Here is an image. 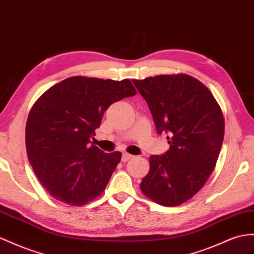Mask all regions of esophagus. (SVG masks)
Here are the masks:
<instances>
[{
	"label": "esophagus",
	"mask_w": 254,
	"mask_h": 254,
	"mask_svg": "<svg viewBox=\"0 0 254 254\" xmlns=\"http://www.w3.org/2000/svg\"><path fill=\"white\" fill-rule=\"evenodd\" d=\"M133 158V155L132 154H128V153H123L122 154V158H121V161L122 162H127V161H128L129 159H132Z\"/></svg>",
	"instance_id": "34e87169"
}]
</instances>
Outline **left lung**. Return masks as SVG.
<instances>
[{"label": "left lung", "instance_id": "8db88e82", "mask_svg": "<svg viewBox=\"0 0 254 254\" xmlns=\"http://www.w3.org/2000/svg\"><path fill=\"white\" fill-rule=\"evenodd\" d=\"M146 100L158 134L167 133L170 149L151 155L140 190L162 206L193 197L216 166L224 137V118L216 99L196 78L159 75L132 80Z\"/></svg>", "mask_w": 254, "mask_h": 254}]
</instances>
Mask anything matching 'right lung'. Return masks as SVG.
Listing matches in <instances>:
<instances>
[{
  "mask_svg": "<svg viewBox=\"0 0 254 254\" xmlns=\"http://www.w3.org/2000/svg\"><path fill=\"white\" fill-rule=\"evenodd\" d=\"M135 94L129 79L74 76L34 103L25 126V147L36 177L51 196L82 206L105 190L122 153H105L89 145L90 138L113 103Z\"/></svg>",
  "mask_w": 254,
  "mask_h": 254,
  "instance_id": "1",
  "label": "right lung"
}]
</instances>
